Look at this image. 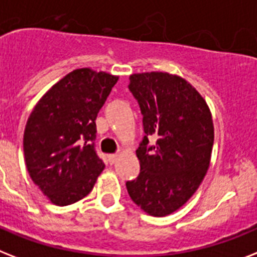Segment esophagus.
Listing matches in <instances>:
<instances>
[{"mask_svg":"<svg viewBox=\"0 0 257 257\" xmlns=\"http://www.w3.org/2000/svg\"><path fill=\"white\" fill-rule=\"evenodd\" d=\"M117 158H118L117 154H109V156H108V161H109L110 165H113L114 162L117 161Z\"/></svg>","mask_w":257,"mask_h":257,"instance_id":"esophagus-1","label":"esophagus"}]
</instances>
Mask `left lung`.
<instances>
[{"label":"left lung","mask_w":257,"mask_h":257,"mask_svg":"<svg viewBox=\"0 0 257 257\" xmlns=\"http://www.w3.org/2000/svg\"><path fill=\"white\" fill-rule=\"evenodd\" d=\"M143 113L140 174L126 182L129 197L152 216H166L193 197L211 161L214 122L206 100L186 79L169 72L129 76ZM148 135L158 137L148 147Z\"/></svg>","instance_id":"1"}]
</instances>
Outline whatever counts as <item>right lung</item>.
<instances>
[{
	"label": "right lung",
	"instance_id": "right-lung-1",
	"mask_svg": "<svg viewBox=\"0 0 257 257\" xmlns=\"http://www.w3.org/2000/svg\"><path fill=\"white\" fill-rule=\"evenodd\" d=\"M118 76L78 68L42 96L27 118L24 153L33 182L56 206L87 197L105 165L93 147L96 117Z\"/></svg>",
	"mask_w": 257,
	"mask_h": 257
}]
</instances>
